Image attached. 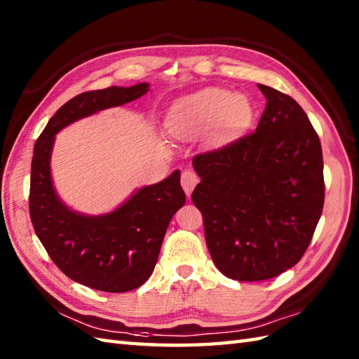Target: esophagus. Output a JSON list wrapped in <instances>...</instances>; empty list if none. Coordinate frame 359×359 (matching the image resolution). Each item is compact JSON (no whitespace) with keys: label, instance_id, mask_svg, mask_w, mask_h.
I'll use <instances>...</instances> for the list:
<instances>
[{"label":"esophagus","instance_id":"1","mask_svg":"<svg viewBox=\"0 0 359 359\" xmlns=\"http://www.w3.org/2000/svg\"><path fill=\"white\" fill-rule=\"evenodd\" d=\"M180 184L182 188H184V191L187 196H191L194 187L199 184V177H197V174L194 171H184L182 172V177H180Z\"/></svg>","mask_w":359,"mask_h":359}]
</instances>
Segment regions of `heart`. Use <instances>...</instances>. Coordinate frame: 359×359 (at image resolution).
I'll return each instance as SVG.
<instances>
[{
    "mask_svg": "<svg viewBox=\"0 0 359 359\" xmlns=\"http://www.w3.org/2000/svg\"><path fill=\"white\" fill-rule=\"evenodd\" d=\"M253 104L245 95L222 88H203L175 102L165 121L175 139L191 140L205 134V144L222 148L238 140L253 121Z\"/></svg>",
    "mask_w": 359,
    "mask_h": 359,
    "instance_id": "heart-1",
    "label": "heart"
}]
</instances>
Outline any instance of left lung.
Segmentation results:
<instances>
[{"label": "left lung", "mask_w": 359, "mask_h": 359, "mask_svg": "<svg viewBox=\"0 0 359 359\" xmlns=\"http://www.w3.org/2000/svg\"><path fill=\"white\" fill-rule=\"evenodd\" d=\"M266 104L256 131L196 156L205 241L220 273L265 280L299 262L324 205L321 142L292 97L257 85Z\"/></svg>", "instance_id": "left-lung-1"}]
</instances>
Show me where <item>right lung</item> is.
Listing matches in <instances>:
<instances>
[{"label": "right lung", "mask_w": 359, "mask_h": 359, "mask_svg": "<svg viewBox=\"0 0 359 359\" xmlns=\"http://www.w3.org/2000/svg\"><path fill=\"white\" fill-rule=\"evenodd\" d=\"M148 90V83H137L74 97L48 121L34 147L29 196L34 230L67 278L100 292H129L144 284L154 271L166 228L187 201L180 171L135 189L116 210L89 216L67 207L53 187V143L55 135L74 121L134 102Z\"/></svg>", "instance_id": "1"}]
</instances>
